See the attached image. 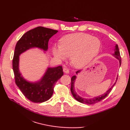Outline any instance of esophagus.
<instances>
[{"label": "esophagus", "instance_id": "esophagus-1", "mask_svg": "<svg viewBox=\"0 0 130 130\" xmlns=\"http://www.w3.org/2000/svg\"><path fill=\"white\" fill-rule=\"evenodd\" d=\"M63 72L66 74H68L69 73V70L66 67H64L63 68Z\"/></svg>", "mask_w": 130, "mask_h": 130}]
</instances>
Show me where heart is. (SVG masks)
<instances>
[{
    "label": "heart",
    "mask_w": 130,
    "mask_h": 130,
    "mask_svg": "<svg viewBox=\"0 0 130 130\" xmlns=\"http://www.w3.org/2000/svg\"><path fill=\"white\" fill-rule=\"evenodd\" d=\"M61 45L52 47V54L60 61L70 56L71 64L76 68H83L96 56L101 42L98 38L84 33L67 35L60 40Z\"/></svg>",
    "instance_id": "heart-1"
}]
</instances>
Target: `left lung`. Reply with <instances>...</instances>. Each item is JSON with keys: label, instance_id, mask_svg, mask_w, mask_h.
<instances>
[{"label": "left lung", "instance_id": "1", "mask_svg": "<svg viewBox=\"0 0 130 130\" xmlns=\"http://www.w3.org/2000/svg\"><path fill=\"white\" fill-rule=\"evenodd\" d=\"M114 51H115L114 54H113L112 55L115 57L116 58L117 60H118V61H119L120 67L121 64V56H120L119 49H118V45H117V44L115 46V48L114 49ZM80 72H81V70H78L76 71V74L78 75V74L80 73ZM76 79V75L73 76L72 78H71V88H70L71 92V93H72L74 98H75L76 101H78V102H80V103H84V104H95L96 103H98V102L101 101L102 99H104L108 95V94L110 93V92H111L113 87H114V85L116 84V82L117 80V77L116 80V82H115V83L112 85V87L110 88L108 90H107L106 91V93H104V94H103L97 96H95V97H93L92 98H85L82 97V96L79 95L75 92V89H74V88H74V86H75V83Z\"/></svg>", "mask_w": 130, "mask_h": 130}]
</instances>
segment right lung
<instances>
[{"mask_svg": "<svg viewBox=\"0 0 130 130\" xmlns=\"http://www.w3.org/2000/svg\"><path fill=\"white\" fill-rule=\"evenodd\" d=\"M57 32V30L38 27L25 33L16 44L13 59L15 83L23 95L34 103H42L51 97L55 84L63 74L62 68L61 66L48 67L39 80L29 82L24 78L19 70V56L34 48L46 52L49 39Z\"/></svg>", "mask_w": 130, "mask_h": 130, "instance_id": "right-lung-1", "label": "right lung"}]
</instances>
